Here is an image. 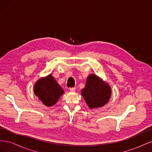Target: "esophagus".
Here are the masks:
<instances>
[{
	"mask_svg": "<svg viewBox=\"0 0 152 152\" xmlns=\"http://www.w3.org/2000/svg\"><path fill=\"white\" fill-rule=\"evenodd\" d=\"M71 92H74L75 91V87H71V88L69 89Z\"/></svg>",
	"mask_w": 152,
	"mask_h": 152,
	"instance_id": "34e87169",
	"label": "esophagus"
}]
</instances>
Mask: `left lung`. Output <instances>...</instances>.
Wrapping results in <instances>:
<instances>
[{"instance_id": "8db88e82", "label": "left lung", "mask_w": 152, "mask_h": 152, "mask_svg": "<svg viewBox=\"0 0 152 152\" xmlns=\"http://www.w3.org/2000/svg\"><path fill=\"white\" fill-rule=\"evenodd\" d=\"M110 86L96 74H90L87 78L81 95L87 106L91 108H98L107 104L111 97Z\"/></svg>"}]
</instances>
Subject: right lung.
Instances as JSON below:
<instances>
[{
	"label": "right lung",
	"instance_id": "1",
	"mask_svg": "<svg viewBox=\"0 0 152 152\" xmlns=\"http://www.w3.org/2000/svg\"><path fill=\"white\" fill-rule=\"evenodd\" d=\"M35 95L46 107H52L63 94L64 91L55 80L52 74L42 77L35 82Z\"/></svg>",
	"mask_w": 152,
	"mask_h": 152
}]
</instances>
